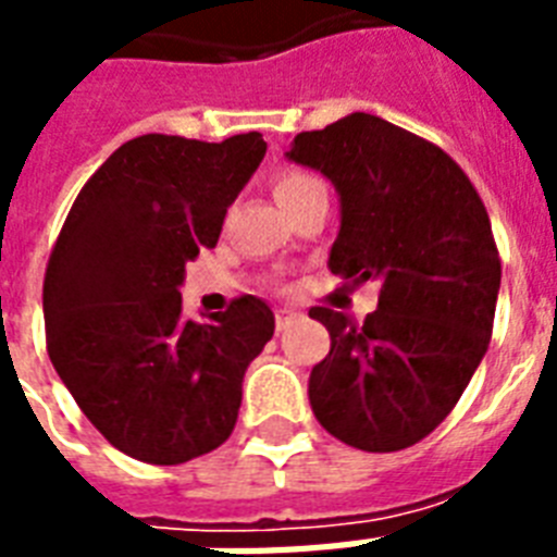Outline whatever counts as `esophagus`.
Instances as JSON below:
<instances>
[{
    "label": "esophagus",
    "instance_id": "esophagus-1",
    "mask_svg": "<svg viewBox=\"0 0 557 557\" xmlns=\"http://www.w3.org/2000/svg\"><path fill=\"white\" fill-rule=\"evenodd\" d=\"M300 318H304V314L295 312V309H277V312H274V323H277V332L288 330V326H295Z\"/></svg>",
    "mask_w": 557,
    "mask_h": 557
}]
</instances>
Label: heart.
I'll return each instance as SVG.
<instances>
[{
	"label": "heart",
	"instance_id": "1",
	"mask_svg": "<svg viewBox=\"0 0 557 557\" xmlns=\"http://www.w3.org/2000/svg\"><path fill=\"white\" fill-rule=\"evenodd\" d=\"M318 193H326V185L318 173L306 168H280L274 173V196L286 210H295L306 199H312Z\"/></svg>",
	"mask_w": 557,
	"mask_h": 557
}]
</instances>
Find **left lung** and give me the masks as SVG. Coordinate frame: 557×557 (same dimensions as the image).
<instances>
[{
	"label": "left lung",
	"mask_w": 557,
	"mask_h": 557,
	"mask_svg": "<svg viewBox=\"0 0 557 557\" xmlns=\"http://www.w3.org/2000/svg\"><path fill=\"white\" fill-rule=\"evenodd\" d=\"M288 159L341 193L332 274L381 283L364 323L309 309L332 338L309 379L314 416L358 450L410 448L454 410L492 341L500 251L488 210L442 147L367 112L300 133Z\"/></svg>",
	"instance_id": "left-lung-1"
}]
</instances>
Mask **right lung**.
Instances as JSON below:
<instances>
[{
  "mask_svg": "<svg viewBox=\"0 0 557 557\" xmlns=\"http://www.w3.org/2000/svg\"><path fill=\"white\" fill-rule=\"evenodd\" d=\"M262 156L260 133L141 135L95 170L60 227L42 280L48 358L126 457L178 466L234 433L243 375L274 314L243 295L190 321L178 286Z\"/></svg>",
  "mask_w": 557,
  "mask_h": 557,
  "instance_id": "right-lung-1",
  "label": "right lung"
}]
</instances>
